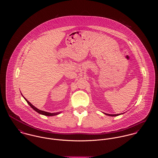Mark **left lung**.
Returning <instances> with one entry per match:
<instances>
[{
	"label": "left lung",
	"mask_w": 158,
	"mask_h": 158,
	"mask_svg": "<svg viewBox=\"0 0 158 158\" xmlns=\"http://www.w3.org/2000/svg\"><path fill=\"white\" fill-rule=\"evenodd\" d=\"M105 114L107 115H109V116H117V115H120L119 114H106V113H105Z\"/></svg>",
	"instance_id": "1"
}]
</instances>
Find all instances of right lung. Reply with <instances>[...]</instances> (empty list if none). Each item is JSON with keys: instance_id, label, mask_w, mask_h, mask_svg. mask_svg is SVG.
Instances as JSON below:
<instances>
[{"instance_id": "obj_1", "label": "right lung", "mask_w": 158, "mask_h": 158, "mask_svg": "<svg viewBox=\"0 0 158 158\" xmlns=\"http://www.w3.org/2000/svg\"><path fill=\"white\" fill-rule=\"evenodd\" d=\"M23 97L25 98V100H26V102L28 103V104L35 111H36L37 113H39V114H43V115H47V116H53V115H57V114H58L59 113H47V112H45V111H41V110H40L39 109H38V108H36L35 106H34L31 103H30L23 96Z\"/></svg>"}]
</instances>
